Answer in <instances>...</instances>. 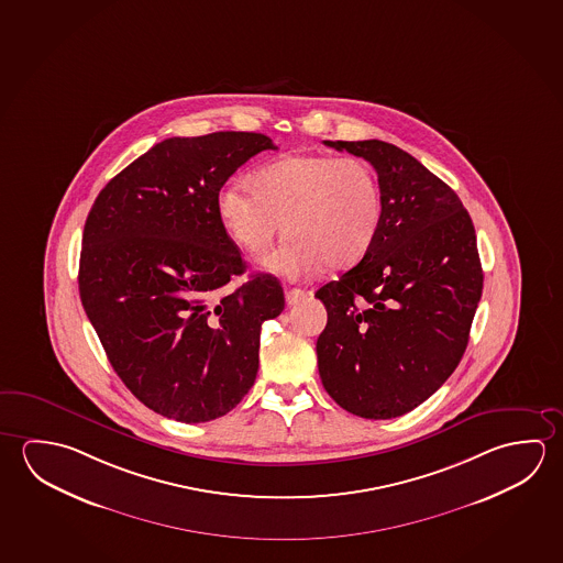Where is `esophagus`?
Masks as SVG:
<instances>
[{"label": "esophagus", "instance_id": "1", "mask_svg": "<svg viewBox=\"0 0 563 563\" xmlns=\"http://www.w3.org/2000/svg\"><path fill=\"white\" fill-rule=\"evenodd\" d=\"M286 305L295 306L300 302V300H305L306 292L305 290H300V288H286L285 290Z\"/></svg>", "mask_w": 563, "mask_h": 563}]
</instances>
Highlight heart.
I'll use <instances>...</instances> for the list:
<instances>
[{"mask_svg":"<svg viewBox=\"0 0 563 563\" xmlns=\"http://www.w3.org/2000/svg\"><path fill=\"white\" fill-rule=\"evenodd\" d=\"M216 216L240 250H267L280 222L286 238L261 265L290 280L323 267H350L377 238L383 190L375 168L360 157L288 155L257 166L247 188L225 185Z\"/></svg>","mask_w":563,"mask_h":563,"instance_id":"1","label":"heart"}]
</instances>
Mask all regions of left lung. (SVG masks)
Segmentation results:
<instances>
[{"label": "left lung", "mask_w": 563, "mask_h": 563, "mask_svg": "<svg viewBox=\"0 0 563 563\" xmlns=\"http://www.w3.org/2000/svg\"><path fill=\"white\" fill-rule=\"evenodd\" d=\"M323 143L375 166L383 220L360 265L316 292L328 310L318 371L343 410L397 418L432 397L465 353L483 292L475 228L457 194L402 148Z\"/></svg>", "instance_id": "1"}]
</instances>
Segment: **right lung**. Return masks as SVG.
Segmentation results:
<instances>
[{"label": "right lung", "instance_id": "add662e5", "mask_svg": "<svg viewBox=\"0 0 563 563\" xmlns=\"http://www.w3.org/2000/svg\"><path fill=\"white\" fill-rule=\"evenodd\" d=\"M277 148L263 133L218 131L148 148L98 194L84 225L78 288L125 387L186 424L228 415L258 371L265 320L285 308L277 277L223 286L245 261L216 216L238 168Z\"/></svg>", "mask_w": 563, "mask_h": 563}]
</instances>
